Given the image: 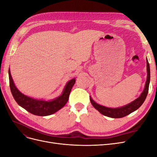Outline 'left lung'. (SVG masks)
Segmentation results:
<instances>
[{
  "mask_svg": "<svg viewBox=\"0 0 157 157\" xmlns=\"http://www.w3.org/2000/svg\"><path fill=\"white\" fill-rule=\"evenodd\" d=\"M147 80L145 84V88L143 90V92H141L139 98L136 99L134 101H132L131 103L127 104V105L122 106L121 107L117 108H110L107 107L105 106L101 105L97 103L96 101H94L92 97H90V102L92 104V105L95 109H96L97 110L101 113L102 115H105L108 117L111 118H122L124 117H126V115H129V114L132 113L136 111L137 109H139L142 104L144 103V101L145 100L146 97L148 94L149 90V86L150 82V67H149V63L148 62V60L147 58Z\"/></svg>",
  "mask_w": 157,
  "mask_h": 157,
  "instance_id": "1",
  "label": "left lung"
}]
</instances>
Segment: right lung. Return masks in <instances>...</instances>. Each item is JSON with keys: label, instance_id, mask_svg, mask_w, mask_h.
Returning <instances> with one entry per match:
<instances>
[{"label": "right lung", "instance_id": "1", "mask_svg": "<svg viewBox=\"0 0 157 157\" xmlns=\"http://www.w3.org/2000/svg\"><path fill=\"white\" fill-rule=\"evenodd\" d=\"M8 75L11 92L18 105L33 115L42 117L52 115L62 108L67 102L71 89L75 83V78L69 80L61 96L54 99L46 101L33 98L22 94L13 82L10 69Z\"/></svg>", "mask_w": 157, "mask_h": 157}]
</instances>
